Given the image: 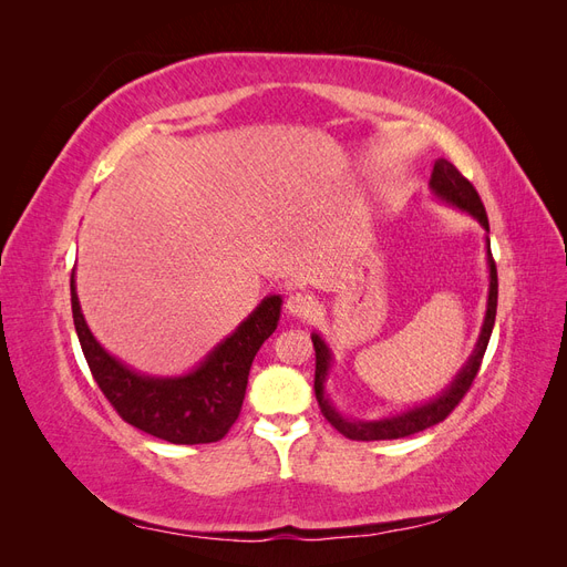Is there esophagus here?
<instances>
[{"instance_id": "obj_1", "label": "esophagus", "mask_w": 567, "mask_h": 567, "mask_svg": "<svg viewBox=\"0 0 567 567\" xmlns=\"http://www.w3.org/2000/svg\"><path fill=\"white\" fill-rule=\"evenodd\" d=\"M317 312V300L307 293H293L286 300V315L293 319H307Z\"/></svg>"}]
</instances>
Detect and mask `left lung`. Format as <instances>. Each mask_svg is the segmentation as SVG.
Here are the masks:
<instances>
[{
    "mask_svg": "<svg viewBox=\"0 0 567 567\" xmlns=\"http://www.w3.org/2000/svg\"><path fill=\"white\" fill-rule=\"evenodd\" d=\"M431 192L447 205H454V208L468 213L477 221V225L489 234V221H487L483 200H480L473 184L463 177L450 161H444V158L435 161L433 175H431ZM485 244H487V267H489V293H487V310H485V319H483V329H480L475 350L468 357V362L461 367V371L454 375V381L431 402L419 404L414 409H406V411H402V414L383 416L375 421H357V419L352 421L348 416H342L340 411L333 406V402L329 400V394H326V379H329V373H331L333 352L329 346H326V340L319 333H312L315 352H317V371H315L317 402L321 406V414L326 416V421H329L338 433H342L350 440H362V442L398 440V437H409L414 433H421V431H425V427H431L452 414L454 406L463 400V394L468 392V388L475 381V375L480 371V362H483L487 342H489V336L494 329L499 281H496V265L492 260L489 236H485Z\"/></svg>",
    "mask_w": 567,
    "mask_h": 567,
    "instance_id": "left-lung-1",
    "label": "left lung"
}]
</instances>
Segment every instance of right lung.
<instances>
[{"label":"right lung","mask_w":567,"mask_h":567,"mask_svg":"<svg viewBox=\"0 0 567 567\" xmlns=\"http://www.w3.org/2000/svg\"><path fill=\"white\" fill-rule=\"evenodd\" d=\"M71 302L84 359L106 400L123 421L173 444L217 442L229 433L241 414L252 359L281 317V296H267L196 369L182 375H146L101 348L84 321L75 274Z\"/></svg>","instance_id":"add662e5"}]
</instances>
